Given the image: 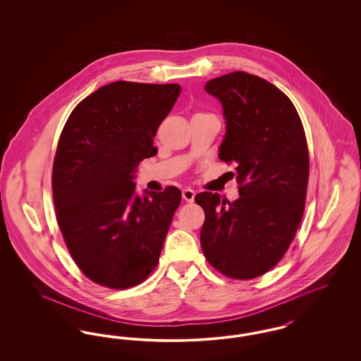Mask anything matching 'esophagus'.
<instances>
[{
  "label": "esophagus",
  "mask_w": 361,
  "mask_h": 361,
  "mask_svg": "<svg viewBox=\"0 0 361 361\" xmlns=\"http://www.w3.org/2000/svg\"><path fill=\"white\" fill-rule=\"evenodd\" d=\"M195 190L190 188L183 189V197H184V200L185 202H188V203H192L193 200H195Z\"/></svg>",
  "instance_id": "34e87169"
}]
</instances>
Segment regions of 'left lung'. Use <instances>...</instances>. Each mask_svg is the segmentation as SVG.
<instances>
[{"label":"left lung","mask_w":361,"mask_h":361,"mask_svg":"<svg viewBox=\"0 0 361 361\" xmlns=\"http://www.w3.org/2000/svg\"><path fill=\"white\" fill-rule=\"evenodd\" d=\"M224 106L226 134L219 158L235 165L240 197L197 193L206 219L200 243L207 261L231 279L267 274L283 258L300 224L309 183V149L291 100L245 71L204 86Z\"/></svg>","instance_id":"obj_1"}]
</instances>
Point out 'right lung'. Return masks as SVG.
Instances as JSON below:
<instances>
[{
  "instance_id": "right-lung-1",
  "label": "right lung",
  "mask_w": 361,
  "mask_h": 361,
  "mask_svg": "<svg viewBox=\"0 0 361 361\" xmlns=\"http://www.w3.org/2000/svg\"><path fill=\"white\" fill-rule=\"evenodd\" d=\"M181 86L116 81L70 114L52 166L56 221L70 255L92 281L115 290L154 271L181 190L135 193L137 166Z\"/></svg>"
}]
</instances>
